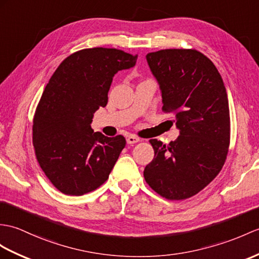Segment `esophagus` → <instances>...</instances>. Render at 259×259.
Returning <instances> with one entry per match:
<instances>
[{"instance_id":"obj_1","label":"esophagus","mask_w":259,"mask_h":259,"mask_svg":"<svg viewBox=\"0 0 259 259\" xmlns=\"http://www.w3.org/2000/svg\"><path fill=\"white\" fill-rule=\"evenodd\" d=\"M140 141V138H138V137H136V136H128L127 137V143H129V144H135V143H137V142H139Z\"/></svg>"}]
</instances>
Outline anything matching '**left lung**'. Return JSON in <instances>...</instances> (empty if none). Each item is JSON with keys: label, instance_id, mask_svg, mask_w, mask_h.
<instances>
[{"label": "left lung", "instance_id": "1", "mask_svg": "<svg viewBox=\"0 0 259 259\" xmlns=\"http://www.w3.org/2000/svg\"><path fill=\"white\" fill-rule=\"evenodd\" d=\"M162 109L173 112L180 136L164 144L151 139L154 158L144 167L147 183L167 200H184L211 183L230 146V108L215 65L195 50L149 53Z\"/></svg>", "mask_w": 259, "mask_h": 259}]
</instances>
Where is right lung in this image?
Listing matches in <instances>:
<instances>
[{
    "label": "right lung",
    "instance_id": "right-lung-1",
    "mask_svg": "<svg viewBox=\"0 0 259 259\" xmlns=\"http://www.w3.org/2000/svg\"><path fill=\"white\" fill-rule=\"evenodd\" d=\"M136 62L116 48H88L64 59L46 85L33 120V144L41 170L64 194L88 193L109 177L125 139L94 132L90 124L107 105L113 76Z\"/></svg>",
    "mask_w": 259,
    "mask_h": 259
}]
</instances>
